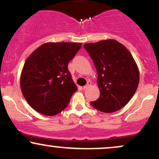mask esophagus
<instances>
[{"mask_svg": "<svg viewBox=\"0 0 159 159\" xmlns=\"http://www.w3.org/2000/svg\"><path fill=\"white\" fill-rule=\"evenodd\" d=\"M91 86V82L90 81H88L87 82V84H86L85 86H84L83 87V90H86V89H87L88 87H90Z\"/></svg>", "mask_w": 159, "mask_h": 159, "instance_id": "1", "label": "esophagus"}]
</instances>
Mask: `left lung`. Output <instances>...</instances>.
Returning a JSON list of instances; mask_svg holds the SVG:
<instances>
[{"label":"left lung","mask_w":159,"mask_h":159,"mask_svg":"<svg viewBox=\"0 0 159 159\" xmlns=\"http://www.w3.org/2000/svg\"><path fill=\"white\" fill-rule=\"evenodd\" d=\"M97 71L99 97L90 102L104 113L119 111L128 104L139 84V69L129 51L114 39L84 44Z\"/></svg>","instance_id":"left-lung-1"}]
</instances>
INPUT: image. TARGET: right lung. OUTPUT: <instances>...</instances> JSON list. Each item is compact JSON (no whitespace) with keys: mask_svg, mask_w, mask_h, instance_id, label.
<instances>
[{"mask_svg":"<svg viewBox=\"0 0 159 159\" xmlns=\"http://www.w3.org/2000/svg\"><path fill=\"white\" fill-rule=\"evenodd\" d=\"M81 45V43H47L27 57L20 86L32 108L43 115L54 116L67 107L78 90L68 63Z\"/></svg>","mask_w":159,"mask_h":159,"instance_id":"obj_1","label":"right lung"}]
</instances>
